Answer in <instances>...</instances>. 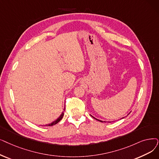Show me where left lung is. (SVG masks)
I'll use <instances>...</instances> for the list:
<instances>
[{"label": "left lung", "instance_id": "left-lung-1", "mask_svg": "<svg viewBox=\"0 0 159 159\" xmlns=\"http://www.w3.org/2000/svg\"><path fill=\"white\" fill-rule=\"evenodd\" d=\"M92 117H93V116H92ZM93 118H95L94 117H93ZM95 119H96V118H95ZM96 120H98V121H101V122H103V121H102L101 120H98V119H96Z\"/></svg>", "mask_w": 159, "mask_h": 159}]
</instances>
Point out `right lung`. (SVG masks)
<instances>
[{"label": "right lung", "instance_id": "1", "mask_svg": "<svg viewBox=\"0 0 159 159\" xmlns=\"http://www.w3.org/2000/svg\"><path fill=\"white\" fill-rule=\"evenodd\" d=\"M64 110H65V108H64ZM63 116H64V112H62L61 113V114L60 115V116L59 117V118L57 120H55V121H54L53 122H52L51 123H50V124H48V125H46L45 126H52V125H56L57 123H58L61 119H62V118H63Z\"/></svg>", "mask_w": 159, "mask_h": 159}]
</instances>
